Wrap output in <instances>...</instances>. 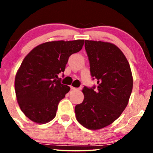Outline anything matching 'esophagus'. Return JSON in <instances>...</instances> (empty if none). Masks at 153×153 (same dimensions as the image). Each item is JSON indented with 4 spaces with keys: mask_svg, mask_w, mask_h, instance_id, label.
<instances>
[{
    "mask_svg": "<svg viewBox=\"0 0 153 153\" xmlns=\"http://www.w3.org/2000/svg\"><path fill=\"white\" fill-rule=\"evenodd\" d=\"M71 88L72 89V90H79V89L80 88H75V87H73V86H71Z\"/></svg>",
    "mask_w": 153,
    "mask_h": 153,
    "instance_id": "esophagus-1",
    "label": "esophagus"
}]
</instances>
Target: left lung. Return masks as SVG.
I'll list each match as a JSON object with an SVG mask.
<instances>
[{
  "mask_svg": "<svg viewBox=\"0 0 153 153\" xmlns=\"http://www.w3.org/2000/svg\"><path fill=\"white\" fill-rule=\"evenodd\" d=\"M93 80L97 86H84L83 101L75 107L78 122L89 129H99L113 123L127 106L133 86L127 58L116 45L85 40Z\"/></svg>",
  "mask_w": 153,
  "mask_h": 153,
  "instance_id": "8db88e82",
  "label": "left lung"
}]
</instances>
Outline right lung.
<instances>
[{"label":"right lung","mask_w":153,"mask_h":153,"mask_svg":"<svg viewBox=\"0 0 153 153\" xmlns=\"http://www.w3.org/2000/svg\"><path fill=\"white\" fill-rule=\"evenodd\" d=\"M83 44L82 39L48 42L24 59L16 75V96L23 113L32 122L45 124L55 117L59 101L71 89L61 83L58 75Z\"/></svg>","instance_id":"right-lung-1"}]
</instances>
